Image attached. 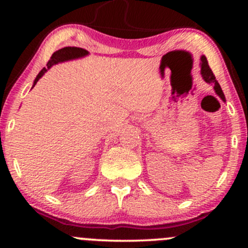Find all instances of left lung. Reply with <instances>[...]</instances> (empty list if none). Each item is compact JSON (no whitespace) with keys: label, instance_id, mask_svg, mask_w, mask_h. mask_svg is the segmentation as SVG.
I'll use <instances>...</instances> for the list:
<instances>
[{"label":"left lung","instance_id":"8db88e82","mask_svg":"<svg viewBox=\"0 0 248 248\" xmlns=\"http://www.w3.org/2000/svg\"><path fill=\"white\" fill-rule=\"evenodd\" d=\"M202 76H203L204 80H205L206 82H209V84H213L215 85V91L216 93L220 96L221 99L225 101V95L223 93V90H221L220 85H219V82L216 80V77L215 75H213L212 70L210 69L209 66V62H207V59L205 58V57H202Z\"/></svg>","mask_w":248,"mask_h":248}]
</instances>
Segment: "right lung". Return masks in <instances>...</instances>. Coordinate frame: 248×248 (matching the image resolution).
<instances>
[{"mask_svg": "<svg viewBox=\"0 0 248 248\" xmlns=\"http://www.w3.org/2000/svg\"><path fill=\"white\" fill-rule=\"evenodd\" d=\"M87 51L85 49H81V47H75V46H67V47H62V49L56 51L52 56H51V59L47 62L46 67H43L41 72L38 73V76L36 77L35 82H33V86L36 85V82L39 80V78H42V76L46 72L47 70L50 69L52 65L57 64L59 62H64V61H70V59H75V58H79V57H84L87 55ZM32 86V87H33Z\"/></svg>", "mask_w": 248, "mask_h": 248, "instance_id": "add662e5", "label": "right lung"}]
</instances>
